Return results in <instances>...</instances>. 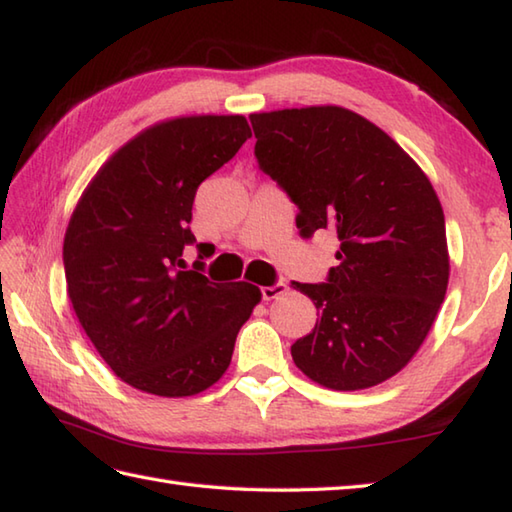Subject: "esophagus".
Segmentation results:
<instances>
[{
    "label": "esophagus",
    "mask_w": 512,
    "mask_h": 512,
    "mask_svg": "<svg viewBox=\"0 0 512 512\" xmlns=\"http://www.w3.org/2000/svg\"><path fill=\"white\" fill-rule=\"evenodd\" d=\"M260 292H263V301H274V298L283 296L287 292V285L285 283H274L269 287H260Z\"/></svg>",
    "instance_id": "obj_1"
}]
</instances>
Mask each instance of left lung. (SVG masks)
<instances>
[{
    "mask_svg": "<svg viewBox=\"0 0 512 512\" xmlns=\"http://www.w3.org/2000/svg\"><path fill=\"white\" fill-rule=\"evenodd\" d=\"M258 165L298 207L303 238L341 243L327 283H292L318 321L292 345L296 368L330 390H365L401 372L448 289L446 220L430 180L388 133L343 106L249 115Z\"/></svg>",
    "mask_w": 512,
    "mask_h": 512,
    "instance_id": "obj_1",
    "label": "left lung"
}]
</instances>
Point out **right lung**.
I'll return each mask as SVG.
<instances>
[{
    "mask_svg": "<svg viewBox=\"0 0 512 512\" xmlns=\"http://www.w3.org/2000/svg\"><path fill=\"white\" fill-rule=\"evenodd\" d=\"M247 138L243 115L158 122L122 144L77 202L64 236L66 292L95 350L131 388L169 399L211 388L260 303L256 285L211 283L200 260L196 269L182 260L196 243V189Z\"/></svg>",
    "mask_w": 512,
    "mask_h": 512,
    "instance_id": "obj_1",
    "label": "right lung"
}]
</instances>
